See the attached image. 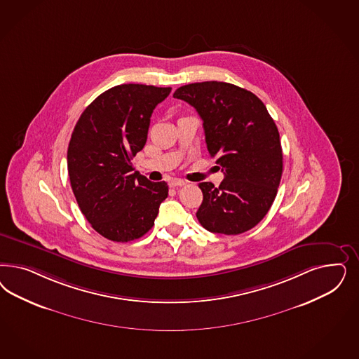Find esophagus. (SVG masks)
I'll use <instances>...</instances> for the list:
<instances>
[{"label": "esophagus", "instance_id": "esophagus-1", "mask_svg": "<svg viewBox=\"0 0 359 359\" xmlns=\"http://www.w3.org/2000/svg\"><path fill=\"white\" fill-rule=\"evenodd\" d=\"M185 181H182V180H173L172 182H170V186L172 187H182V186H185Z\"/></svg>", "mask_w": 359, "mask_h": 359}]
</instances>
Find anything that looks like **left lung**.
I'll use <instances>...</instances> for the list:
<instances>
[{
	"mask_svg": "<svg viewBox=\"0 0 359 359\" xmlns=\"http://www.w3.org/2000/svg\"><path fill=\"white\" fill-rule=\"evenodd\" d=\"M173 97L197 109L208 153L224 174L219 187L198 185L203 193L199 223L224 235L251 230L272 206L283 174L280 135L266 105L254 93L224 81L186 84Z\"/></svg>",
	"mask_w": 359,
	"mask_h": 359,
	"instance_id": "1",
	"label": "left lung"
}]
</instances>
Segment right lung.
Listing matches in <instances>:
<instances>
[{
    "label": "right lung",
    "mask_w": 359,
    "mask_h": 359,
    "mask_svg": "<svg viewBox=\"0 0 359 359\" xmlns=\"http://www.w3.org/2000/svg\"><path fill=\"white\" fill-rule=\"evenodd\" d=\"M170 87L120 84L81 114L69 140V182L83 215L112 242H130L151 230L168 184L133 172L132 158L147 142L151 116Z\"/></svg>",
    "instance_id": "obj_1"
}]
</instances>
